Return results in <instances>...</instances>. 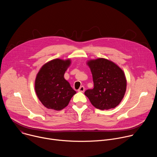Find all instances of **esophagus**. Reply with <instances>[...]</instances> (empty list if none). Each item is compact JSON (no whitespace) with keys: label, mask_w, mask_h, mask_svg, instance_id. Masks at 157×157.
Masks as SVG:
<instances>
[{"label":"esophagus","mask_w":157,"mask_h":157,"mask_svg":"<svg viewBox=\"0 0 157 157\" xmlns=\"http://www.w3.org/2000/svg\"><path fill=\"white\" fill-rule=\"evenodd\" d=\"M78 91L79 92H82V93H83V92L84 91V87L82 86H81Z\"/></svg>","instance_id":"1"}]
</instances>
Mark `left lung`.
Listing matches in <instances>:
<instances>
[{
    "mask_svg": "<svg viewBox=\"0 0 157 157\" xmlns=\"http://www.w3.org/2000/svg\"><path fill=\"white\" fill-rule=\"evenodd\" d=\"M91 69L94 88L87 89L84 94L97 109L115 108L122 100L127 86L124 71L113 63L104 58L87 62Z\"/></svg>",
    "mask_w": 157,
    "mask_h": 157,
    "instance_id": "obj_1",
    "label": "left lung"
}]
</instances>
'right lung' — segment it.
Wrapping results in <instances>:
<instances>
[{"label": "right lung", "instance_id": "add662e5", "mask_svg": "<svg viewBox=\"0 0 157 157\" xmlns=\"http://www.w3.org/2000/svg\"><path fill=\"white\" fill-rule=\"evenodd\" d=\"M70 64V59H55L44 64L38 73L35 82V92L47 108L60 110L68 105L76 93L64 78Z\"/></svg>", "mask_w": 157, "mask_h": 157}]
</instances>
